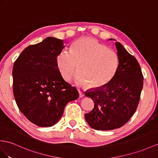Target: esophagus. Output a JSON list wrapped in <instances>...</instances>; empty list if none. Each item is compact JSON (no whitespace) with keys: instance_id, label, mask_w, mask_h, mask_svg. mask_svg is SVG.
Here are the masks:
<instances>
[{"instance_id":"1","label":"esophagus","mask_w":158,"mask_h":158,"mask_svg":"<svg viewBox=\"0 0 158 158\" xmlns=\"http://www.w3.org/2000/svg\"><path fill=\"white\" fill-rule=\"evenodd\" d=\"M79 98H82V97L84 96L83 92L81 91H80V90H79Z\"/></svg>"}]
</instances>
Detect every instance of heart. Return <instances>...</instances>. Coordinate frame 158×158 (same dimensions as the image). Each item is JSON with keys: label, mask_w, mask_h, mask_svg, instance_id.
<instances>
[{"label": "heart", "mask_w": 158, "mask_h": 158, "mask_svg": "<svg viewBox=\"0 0 158 158\" xmlns=\"http://www.w3.org/2000/svg\"><path fill=\"white\" fill-rule=\"evenodd\" d=\"M58 69L69 81L77 68L76 81L94 89L106 87L115 78L119 67L116 52L91 37H83L73 44L71 51H63L56 57Z\"/></svg>", "instance_id": "b5f03b06"}]
</instances>
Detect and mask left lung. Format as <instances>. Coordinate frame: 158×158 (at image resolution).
Instances as JSON below:
<instances>
[{
  "mask_svg": "<svg viewBox=\"0 0 158 158\" xmlns=\"http://www.w3.org/2000/svg\"><path fill=\"white\" fill-rule=\"evenodd\" d=\"M115 46L119 67L115 78L106 87L85 93L95 103L85 118L96 130H112L126 123L137 110L143 88V76L138 61L120 43L115 42Z\"/></svg>",
  "mask_w": 158,
  "mask_h": 158,
  "instance_id": "left-lung-1",
  "label": "left lung"
}]
</instances>
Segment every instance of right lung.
<instances>
[{"instance_id": "1", "label": "right lung", "mask_w": 158, "mask_h": 158, "mask_svg": "<svg viewBox=\"0 0 158 158\" xmlns=\"http://www.w3.org/2000/svg\"><path fill=\"white\" fill-rule=\"evenodd\" d=\"M65 47L52 37L25 48L13 69V94L19 109L39 127H51L63 115L64 107L79 98L75 87L63 79L56 57Z\"/></svg>"}]
</instances>
